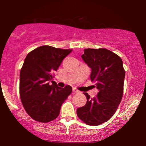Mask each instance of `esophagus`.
I'll return each mask as SVG.
<instances>
[{
  "instance_id": "obj_1",
  "label": "esophagus",
  "mask_w": 146,
  "mask_h": 146,
  "mask_svg": "<svg viewBox=\"0 0 146 146\" xmlns=\"http://www.w3.org/2000/svg\"><path fill=\"white\" fill-rule=\"evenodd\" d=\"M78 90L77 89H75V88H73V93H78Z\"/></svg>"
}]
</instances>
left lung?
I'll list each match as a JSON object with an SVG mask.
<instances>
[{
  "instance_id": "left-lung-1",
  "label": "left lung",
  "mask_w": 146,
  "mask_h": 146,
  "mask_svg": "<svg viewBox=\"0 0 146 146\" xmlns=\"http://www.w3.org/2000/svg\"><path fill=\"white\" fill-rule=\"evenodd\" d=\"M82 58L91 68L90 80L99 92L94 98L84 93L86 104L77 109V115L87 125H99L113 116L121 101L125 75L123 62L104 48H86Z\"/></svg>"
}]
</instances>
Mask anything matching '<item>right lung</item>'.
<instances>
[{
    "label": "right lung",
    "instance_id": "add662e5",
    "mask_svg": "<svg viewBox=\"0 0 146 146\" xmlns=\"http://www.w3.org/2000/svg\"><path fill=\"white\" fill-rule=\"evenodd\" d=\"M72 49L44 45L29 52L20 73V96L25 110L33 120L48 123L59 115L62 104L72 93V87H58L54 78L64 58Z\"/></svg>",
    "mask_w": 146,
    "mask_h": 146
}]
</instances>
